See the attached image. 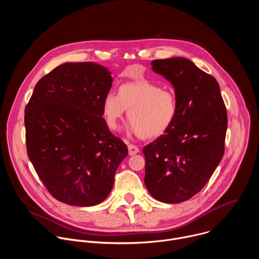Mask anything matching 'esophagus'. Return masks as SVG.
Segmentation results:
<instances>
[{"mask_svg":"<svg viewBox=\"0 0 259 259\" xmlns=\"http://www.w3.org/2000/svg\"><path fill=\"white\" fill-rule=\"evenodd\" d=\"M128 152H129V156H133L139 153V149L134 144H128Z\"/></svg>","mask_w":259,"mask_h":259,"instance_id":"obj_1","label":"esophagus"}]
</instances>
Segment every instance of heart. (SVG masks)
Segmentation results:
<instances>
[{"mask_svg": "<svg viewBox=\"0 0 259 259\" xmlns=\"http://www.w3.org/2000/svg\"><path fill=\"white\" fill-rule=\"evenodd\" d=\"M126 109L129 130L142 138H155L175 122L178 100L172 90L162 89L147 81L123 84L118 94L110 91L103 99V118L110 130L118 128Z\"/></svg>", "mask_w": 259, "mask_h": 259, "instance_id": "1", "label": "heart"}]
</instances>
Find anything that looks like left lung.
Returning a JSON list of instances; mask_svg holds the SVG:
<instances>
[{"label": "left lung", "instance_id": "1", "mask_svg": "<svg viewBox=\"0 0 259 259\" xmlns=\"http://www.w3.org/2000/svg\"><path fill=\"white\" fill-rule=\"evenodd\" d=\"M174 87L178 115L173 125L143 147L144 183L163 203L190 200L208 182L225 154L227 107L214 77L183 57L152 61Z\"/></svg>", "mask_w": 259, "mask_h": 259}]
</instances>
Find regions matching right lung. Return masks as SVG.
<instances>
[{"label":"right lung","mask_w":259,"mask_h":259,"mask_svg":"<svg viewBox=\"0 0 259 259\" xmlns=\"http://www.w3.org/2000/svg\"><path fill=\"white\" fill-rule=\"evenodd\" d=\"M110 75L93 62L63 63L36 83L25 106L27 156L59 202L88 207L104 201L128 155L102 118Z\"/></svg>","instance_id":"1"}]
</instances>
